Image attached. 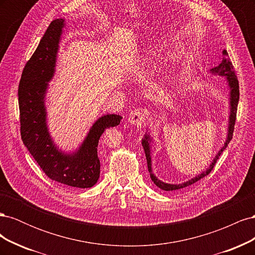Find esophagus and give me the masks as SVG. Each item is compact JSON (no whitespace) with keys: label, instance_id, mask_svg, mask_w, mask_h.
I'll use <instances>...</instances> for the list:
<instances>
[{"label":"esophagus","instance_id":"34e87169","mask_svg":"<svg viewBox=\"0 0 255 255\" xmlns=\"http://www.w3.org/2000/svg\"><path fill=\"white\" fill-rule=\"evenodd\" d=\"M146 115H148V112H146V110L142 109V107H139V109L134 110V111L129 113L128 121L132 123L133 126L139 127V126H141L144 123Z\"/></svg>","mask_w":255,"mask_h":255}]
</instances>
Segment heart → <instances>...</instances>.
I'll use <instances>...</instances> for the list:
<instances>
[{
  "label": "heart",
  "instance_id": "heart-1",
  "mask_svg": "<svg viewBox=\"0 0 255 255\" xmlns=\"http://www.w3.org/2000/svg\"><path fill=\"white\" fill-rule=\"evenodd\" d=\"M156 54H157V52L156 51H149V55L151 56V57H154V56H155L156 55Z\"/></svg>",
  "mask_w": 255,
  "mask_h": 255
}]
</instances>
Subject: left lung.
<instances>
[{
  "label": "left lung",
  "instance_id": "8db88e82",
  "mask_svg": "<svg viewBox=\"0 0 255 255\" xmlns=\"http://www.w3.org/2000/svg\"><path fill=\"white\" fill-rule=\"evenodd\" d=\"M212 73H217L221 76H226L228 84H229V87L231 90V97H230V103H231V113H230V125H229V133H228V138H227V141L225 143V145L222 146V149L219 151V153L216 155L215 159L213 160V163L211 164V166L208 167V169L206 171H204L203 173L199 174L198 176L194 177V179L189 180L186 183H183V184H179V185H172V184H166L164 182L159 181L157 177L152 173V168H151V156H150V145H149V137L145 136L144 139H142V146H143V150H144V154H145V157H146V163H148V170L150 172V176H151V180L153 181V183L156 185L157 187H159L160 189L166 190V191H172V190H177V189H181L184 187H187L189 185L195 184L196 182H198L199 180L203 179L204 176H206L207 174H210V172L213 170V168L215 167L216 163H217V160L219 158V156L221 155V153L225 151V149L228 146V143L232 139V136H233V132H234V127H235V121H236V113H237V105H238V101H239V84H238V80H237V76L234 70V67L232 65V61H231L230 57H229V54L227 52V50H223L222 51V60L221 63L217 66L213 68L211 70Z\"/></svg>",
  "mask_w": 255,
  "mask_h": 255
}]
</instances>
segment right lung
Wrapping results in <instances>:
<instances>
[{
	"label": "right lung",
	"instance_id": "obj_1",
	"mask_svg": "<svg viewBox=\"0 0 255 255\" xmlns=\"http://www.w3.org/2000/svg\"><path fill=\"white\" fill-rule=\"evenodd\" d=\"M63 27V19L51 22L23 69L18 88L20 133L23 143L51 180L71 187L89 188L100 176V137L106 128L117 127L122 118L119 115H106L97 120L79 151L72 155L59 152L53 144L45 125L43 99L47 82L54 73Z\"/></svg>",
	"mask_w": 255,
	"mask_h": 255
}]
</instances>
